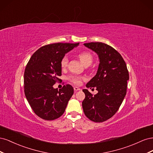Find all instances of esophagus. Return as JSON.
<instances>
[{"label": "esophagus", "mask_w": 153, "mask_h": 153, "mask_svg": "<svg viewBox=\"0 0 153 153\" xmlns=\"http://www.w3.org/2000/svg\"><path fill=\"white\" fill-rule=\"evenodd\" d=\"M74 90H75V91H80V88L78 87H74Z\"/></svg>", "instance_id": "esophagus-1"}]
</instances>
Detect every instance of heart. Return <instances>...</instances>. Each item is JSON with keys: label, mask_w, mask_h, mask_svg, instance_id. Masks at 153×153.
I'll use <instances>...</instances> for the list:
<instances>
[{"label": "heart", "mask_w": 153, "mask_h": 153, "mask_svg": "<svg viewBox=\"0 0 153 153\" xmlns=\"http://www.w3.org/2000/svg\"><path fill=\"white\" fill-rule=\"evenodd\" d=\"M78 57H79L81 62L84 64H85L87 63H91L92 61V55L91 53L88 52H82L80 53L79 55H78ZM68 63V57L67 55H65V56H64L61 59V66L62 68H64L67 66ZM69 78H70V80L73 83L77 85L80 84L82 83V80L83 79L82 77L77 76H71L69 77Z\"/></svg>", "instance_id": "obj_1"}]
</instances>
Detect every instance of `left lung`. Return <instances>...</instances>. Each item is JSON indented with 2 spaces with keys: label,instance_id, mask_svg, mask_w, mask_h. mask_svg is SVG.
<instances>
[{
  "label": "left lung",
  "instance_id": "obj_1",
  "mask_svg": "<svg viewBox=\"0 0 153 153\" xmlns=\"http://www.w3.org/2000/svg\"><path fill=\"white\" fill-rule=\"evenodd\" d=\"M98 55L100 64L96 75L87 83V88L96 87L92 95L83 89L85 98L82 107L86 117L96 123L104 122L117 112L126 94L129 73L121 55L110 46L101 42L84 44Z\"/></svg>",
  "mask_w": 153,
  "mask_h": 153
}]
</instances>
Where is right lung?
<instances>
[{"label": "right lung", "instance_id": "add662e5", "mask_svg": "<svg viewBox=\"0 0 153 153\" xmlns=\"http://www.w3.org/2000/svg\"><path fill=\"white\" fill-rule=\"evenodd\" d=\"M78 43H57L43 46L36 51L24 72V92L34 113L40 118L52 121L61 117L73 94L71 85L62 89L53 85L62 75L61 61L66 53Z\"/></svg>", "mask_w": 153, "mask_h": 153}]
</instances>
